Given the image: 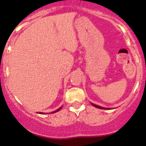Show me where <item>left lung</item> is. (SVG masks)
<instances>
[{
    "label": "left lung",
    "mask_w": 146,
    "mask_h": 146,
    "mask_svg": "<svg viewBox=\"0 0 146 146\" xmlns=\"http://www.w3.org/2000/svg\"><path fill=\"white\" fill-rule=\"evenodd\" d=\"M91 104H92L93 106H94L95 108H99V109H108V108H102V107H100V106H98V105H96V104H93V103H91Z\"/></svg>",
    "instance_id": "left-lung-1"
}]
</instances>
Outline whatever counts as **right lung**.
<instances>
[{
	"mask_svg": "<svg viewBox=\"0 0 146 146\" xmlns=\"http://www.w3.org/2000/svg\"><path fill=\"white\" fill-rule=\"evenodd\" d=\"M61 108H62V107H60V108H59V109H58L57 110H55V111H54V112H52V113H56V112H58V111H59V110H61ZM40 113V114H43L44 113Z\"/></svg>",
	"mask_w": 146,
	"mask_h": 146,
	"instance_id": "right-lung-1",
	"label": "right lung"
}]
</instances>
